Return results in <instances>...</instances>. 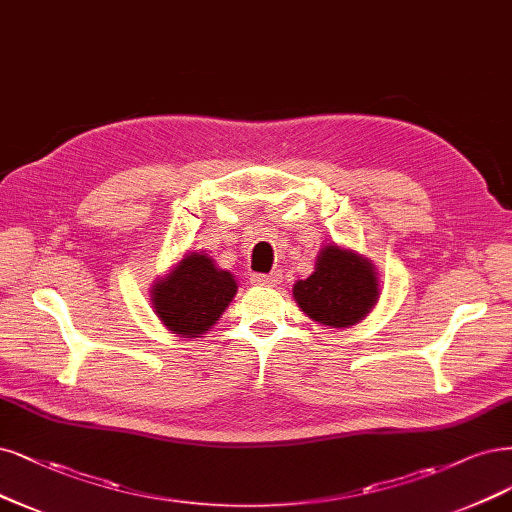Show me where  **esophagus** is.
<instances>
[{
	"label": "esophagus",
	"mask_w": 512,
	"mask_h": 512,
	"mask_svg": "<svg viewBox=\"0 0 512 512\" xmlns=\"http://www.w3.org/2000/svg\"><path fill=\"white\" fill-rule=\"evenodd\" d=\"M252 284L254 286H277L281 273L279 271H271V273H252Z\"/></svg>",
	"instance_id": "obj_1"
}]
</instances>
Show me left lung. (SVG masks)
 <instances>
[{
  "mask_svg": "<svg viewBox=\"0 0 512 512\" xmlns=\"http://www.w3.org/2000/svg\"><path fill=\"white\" fill-rule=\"evenodd\" d=\"M375 267L366 258L326 245L315 273L296 281L294 298L311 320L332 328L358 324L379 298Z\"/></svg>",
  "mask_w": 512,
  "mask_h": 512,
  "instance_id": "1",
  "label": "left lung"
}]
</instances>
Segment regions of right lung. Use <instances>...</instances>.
I'll use <instances>...</instances> for the list:
<instances>
[{"label": "right lung", "mask_w": 512, "mask_h": 512, "mask_svg": "<svg viewBox=\"0 0 512 512\" xmlns=\"http://www.w3.org/2000/svg\"><path fill=\"white\" fill-rule=\"evenodd\" d=\"M237 284L205 254H186L165 279L152 288V305L163 324L186 339L218 322L233 301Z\"/></svg>", "instance_id": "right-lung-1"}]
</instances>
